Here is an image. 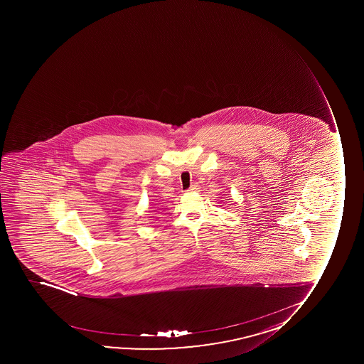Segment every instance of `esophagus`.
<instances>
[{"label": "esophagus", "mask_w": 364, "mask_h": 364, "mask_svg": "<svg viewBox=\"0 0 364 364\" xmlns=\"http://www.w3.org/2000/svg\"><path fill=\"white\" fill-rule=\"evenodd\" d=\"M198 185L197 184H193V185H191V186H190V188H188V191H191V192H193V191H197V190H198Z\"/></svg>", "instance_id": "34e87169"}]
</instances>
